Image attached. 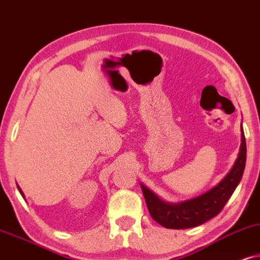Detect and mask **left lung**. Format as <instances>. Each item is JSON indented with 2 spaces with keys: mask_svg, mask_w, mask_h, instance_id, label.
<instances>
[{
  "mask_svg": "<svg viewBox=\"0 0 260 260\" xmlns=\"http://www.w3.org/2000/svg\"><path fill=\"white\" fill-rule=\"evenodd\" d=\"M245 164L246 140L244 131L241 129L240 152L233 168L219 184L203 195L177 205H171L158 199L151 190L141 184L150 215L162 227L171 230H185L205 223L206 221L216 216L233 195L235 188L243 177Z\"/></svg>",
  "mask_w": 260,
  "mask_h": 260,
  "instance_id": "obj_1",
  "label": "left lung"
}]
</instances>
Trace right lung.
Wrapping results in <instances>:
<instances>
[{
	"instance_id": "right-lung-1",
	"label": "right lung",
	"mask_w": 260,
	"mask_h": 260,
	"mask_svg": "<svg viewBox=\"0 0 260 260\" xmlns=\"http://www.w3.org/2000/svg\"><path fill=\"white\" fill-rule=\"evenodd\" d=\"M17 188H19V191H20V193H21V195L23 196V192H22V190H21V189H20V186H17Z\"/></svg>"
}]
</instances>
